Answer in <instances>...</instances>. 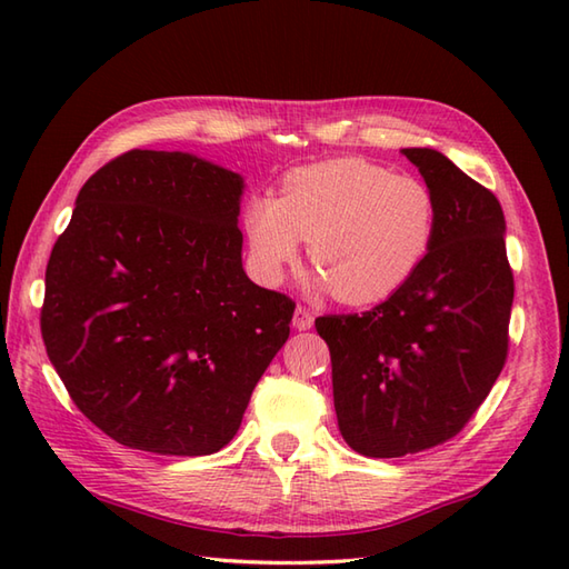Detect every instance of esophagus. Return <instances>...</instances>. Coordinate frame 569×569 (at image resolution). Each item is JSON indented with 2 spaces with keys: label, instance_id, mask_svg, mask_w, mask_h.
<instances>
[{
  "label": "esophagus",
  "instance_id": "esophagus-1",
  "mask_svg": "<svg viewBox=\"0 0 569 569\" xmlns=\"http://www.w3.org/2000/svg\"><path fill=\"white\" fill-rule=\"evenodd\" d=\"M312 322H316V316H312V312H310L308 308L298 306L296 312H293V328H296V330H310Z\"/></svg>",
  "mask_w": 569,
  "mask_h": 569
}]
</instances>
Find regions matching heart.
Returning <instances> with one entry per match:
<instances>
[{
	"label": "heart",
	"instance_id": "heart-1",
	"mask_svg": "<svg viewBox=\"0 0 569 569\" xmlns=\"http://www.w3.org/2000/svg\"><path fill=\"white\" fill-rule=\"evenodd\" d=\"M249 263L263 283L281 281L308 239L318 291L367 306L393 296L426 261L438 204L426 183L365 159H335L288 173L278 198L244 210Z\"/></svg>",
	"mask_w": 569,
	"mask_h": 569
}]
</instances>
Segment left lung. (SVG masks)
Returning a JSON list of instances; mask_svg holds the SVG:
<instances>
[{
  "instance_id": "left-lung-1",
  "label": "left lung",
  "mask_w": 569,
  "mask_h": 569,
  "mask_svg": "<svg viewBox=\"0 0 569 569\" xmlns=\"http://www.w3.org/2000/svg\"><path fill=\"white\" fill-rule=\"evenodd\" d=\"M438 204L413 278L361 316H325L337 426L365 457L430 450L485 403L509 352L513 273L491 190L435 149H403Z\"/></svg>"
}]
</instances>
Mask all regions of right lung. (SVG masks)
<instances>
[{
  "label": "right lung",
  "mask_w": 569,
  "mask_h": 569,
  "mask_svg": "<svg viewBox=\"0 0 569 569\" xmlns=\"http://www.w3.org/2000/svg\"><path fill=\"white\" fill-rule=\"evenodd\" d=\"M244 178L183 151H127L78 192L46 266L41 335L84 416L131 450L234 438L296 303L241 266Z\"/></svg>",
  "instance_id": "1"
}]
</instances>
